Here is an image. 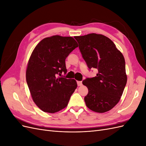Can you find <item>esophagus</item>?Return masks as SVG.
I'll list each match as a JSON object with an SVG mask.
<instances>
[{
    "mask_svg": "<svg viewBox=\"0 0 146 146\" xmlns=\"http://www.w3.org/2000/svg\"><path fill=\"white\" fill-rule=\"evenodd\" d=\"M77 85H78V86L82 85V81H77Z\"/></svg>",
    "mask_w": 146,
    "mask_h": 146,
    "instance_id": "34e87169",
    "label": "esophagus"
}]
</instances>
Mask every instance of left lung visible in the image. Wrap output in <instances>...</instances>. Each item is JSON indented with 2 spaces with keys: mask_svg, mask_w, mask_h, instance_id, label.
Returning <instances> with one entry per match:
<instances>
[{
  "mask_svg": "<svg viewBox=\"0 0 146 146\" xmlns=\"http://www.w3.org/2000/svg\"><path fill=\"white\" fill-rule=\"evenodd\" d=\"M74 38L88 68L98 70L96 77L82 82L88 89L84 98L86 105L97 113L107 112L119 102L126 85L124 57L104 35L91 33Z\"/></svg>",
  "mask_w": 146,
  "mask_h": 146,
  "instance_id": "obj_1",
  "label": "left lung"
}]
</instances>
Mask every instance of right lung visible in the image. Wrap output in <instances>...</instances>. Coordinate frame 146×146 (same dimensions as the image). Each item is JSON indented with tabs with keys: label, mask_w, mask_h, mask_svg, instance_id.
Here are the masks:
<instances>
[{
	"label": "right lung",
	"mask_w": 146,
	"mask_h": 146,
	"mask_svg": "<svg viewBox=\"0 0 146 146\" xmlns=\"http://www.w3.org/2000/svg\"><path fill=\"white\" fill-rule=\"evenodd\" d=\"M77 47L72 37L55 35L43 39L34 48L26 70V81L33 100L42 111L54 113L68 105L77 84L74 79L64 78L61 74L67 72L66 58Z\"/></svg>",
	"instance_id": "add662e5"
}]
</instances>
